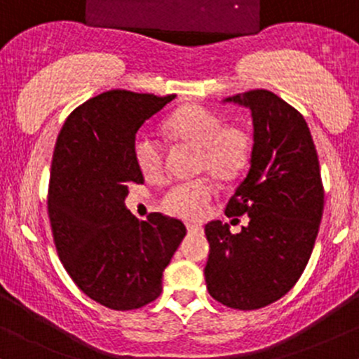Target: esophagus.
I'll return each instance as SVG.
<instances>
[{
    "label": "esophagus",
    "mask_w": 359,
    "mask_h": 359,
    "mask_svg": "<svg viewBox=\"0 0 359 359\" xmlns=\"http://www.w3.org/2000/svg\"><path fill=\"white\" fill-rule=\"evenodd\" d=\"M187 231L190 234H195V233H200V231H202V227L200 226H196V224H190V222H188L187 224Z\"/></svg>",
    "instance_id": "obj_1"
}]
</instances>
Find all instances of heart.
Segmentation results:
<instances>
[{"label": "heart", "mask_w": 359, "mask_h": 359, "mask_svg": "<svg viewBox=\"0 0 359 359\" xmlns=\"http://www.w3.org/2000/svg\"><path fill=\"white\" fill-rule=\"evenodd\" d=\"M165 135L176 144L195 147L196 171L214 178L229 180L250 157V137L240 126H222V118L198 104L175 111L164 123ZM137 168L147 180H157L164 172V145L152 133L142 132L133 142ZM214 196L209 181H190L172 187L164 195L163 205L171 214L184 219H198Z\"/></svg>", "instance_id": "1"}]
</instances>
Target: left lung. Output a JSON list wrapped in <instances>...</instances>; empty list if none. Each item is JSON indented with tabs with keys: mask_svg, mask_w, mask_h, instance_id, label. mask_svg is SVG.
Segmentation results:
<instances>
[{
	"mask_svg": "<svg viewBox=\"0 0 359 359\" xmlns=\"http://www.w3.org/2000/svg\"><path fill=\"white\" fill-rule=\"evenodd\" d=\"M248 107L253 123L250 169L226 205L246 215L240 233L205 226L210 296L236 310L267 306L298 283L313 252L323 214L318 156L306 121L273 92L257 88L224 99Z\"/></svg>",
	"mask_w": 359,
	"mask_h": 359,
	"instance_id": "left-lung-1",
	"label": "left lung"
}]
</instances>
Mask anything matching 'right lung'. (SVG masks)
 <instances>
[{
	"label": "right lung",
	"mask_w": 359,
	"mask_h": 359,
	"mask_svg": "<svg viewBox=\"0 0 359 359\" xmlns=\"http://www.w3.org/2000/svg\"><path fill=\"white\" fill-rule=\"evenodd\" d=\"M176 95L109 90L88 99L57 135L48 212L61 264L73 283L111 310H135L163 291V272L187 234L178 219L126 209L144 183L133 157L140 126Z\"/></svg>",
	"instance_id": "obj_1"
}]
</instances>
